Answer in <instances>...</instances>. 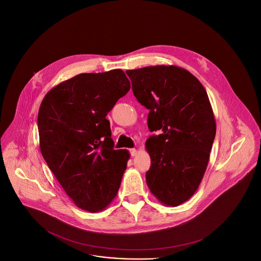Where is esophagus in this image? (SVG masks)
Returning a JSON list of instances; mask_svg holds the SVG:
<instances>
[{
	"label": "esophagus",
	"instance_id": "1",
	"mask_svg": "<svg viewBox=\"0 0 261 261\" xmlns=\"http://www.w3.org/2000/svg\"><path fill=\"white\" fill-rule=\"evenodd\" d=\"M137 149H135V148L129 149V153H130V155H132V156H136V155H137Z\"/></svg>",
	"mask_w": 261,
	"mask_h": 261
}]
</instances>
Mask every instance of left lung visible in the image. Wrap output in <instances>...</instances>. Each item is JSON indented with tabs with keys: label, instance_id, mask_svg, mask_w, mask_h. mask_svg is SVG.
I'll use <instances>...</instances> for the list:
<instances>
[{
	"label": "left lung",
	"instance_id": "8db88e82",
	"mask_svg": "<svg viewBox=\"0 0 261 261\" xmlns=\"http://www.w3.org/2000/svg\"><path fill=\"white\" fill-rule=\"evenodd\" d=\"M137 101L149 110L147 124L161 130L145 142L150 192L165 205L178 206L198 189L209 161L216 123L206 90L176 66L126 70Z\"/></svg>",
	"mask_w": 261,
	"mask_h": 261
}]
</instances>
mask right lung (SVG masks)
<instances>
[{"instance_id":"right-lung-1","label":"right lung","mask_w":261,"mask_h":261,"mask_svg":"<svg viewBox=\"0 0 261 261\" xmlns=\"http://www.w3.org/2000/svg\"><path fill=\"white\" fill-rule=\"evenodd\" d=\"M130 83L122 69L81 73L44 97L37 124L42 156L73 203L104 210L116 197L129 153L114 149L106 119Z\"/></svg>"}]
</instances>
